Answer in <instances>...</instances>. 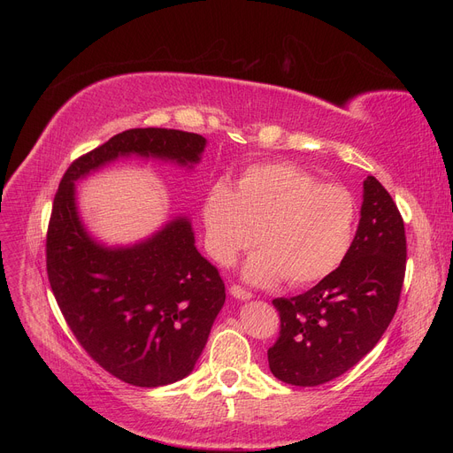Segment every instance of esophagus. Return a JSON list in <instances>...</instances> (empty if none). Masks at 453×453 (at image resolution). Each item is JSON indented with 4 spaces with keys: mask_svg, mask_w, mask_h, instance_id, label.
<instances>
[{
    "mask_svg": "<svg viewBox=\"0 0 453 453\" xmlns=\"http://www.w3.org/2000/svg\"><path fill=\"white\" fill-rule=\"evenodd\" d=\"M229 292H231V296H233V297L241 299V301H248V299H251V297H253V294H251V292H248L246 288L239 287V284H233V287L229 288Z\"/></svg>",
    "mask_w": 453,
    "mask_h": 453,
    "instance_id": "1",
    "label": "esophagus"
}]
</instances>
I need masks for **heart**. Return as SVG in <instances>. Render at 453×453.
I'll list each match as a JSON object with an SVG mask.
<instances>
[{"label": "heart", "instance_id": "b5f03b06", "mask_svg": "<svg viewBox=\"0 0 453 453\" xmlns=\"http://www.w3.org/2000/svg\"><path fill=\"white\" fill-rule=\"evenodd\" d=\"M356 202L343 185L319 183L292 163H255L236 190L214 183L203 200L205 246L222 266L257 242L263 248L244 266L260 287L287 279L304 288L334 273L349 255Z\"/></svg>", "mask_w": 453, "mask_h": 453}]
</instances>
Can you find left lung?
Wrapping results in <instances>:
<instances>
[{
	"label": "left lung",
	"mask_w": 453,
	"mask_h": 453,
	"mask_svg": "<svg viewBox=\"0 0 453 453\" xmlns=\"http://www.w3.org/2000/svg\"><path fill=\"white\" fill-rule=\"evenodd\" d=\"M358 231L343 265L314 288L277 297L280 318L268 364L284 384L312 388L358 364L389 326L406 273V229L391 195L364 181Z\"/></svg>",
	"instance_id": "obj_1"
}]
</instances>
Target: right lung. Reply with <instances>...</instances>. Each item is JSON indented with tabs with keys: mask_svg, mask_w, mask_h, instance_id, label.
I'll return each mask as SVG.
<instances>
[{
	"mask_svg": "<svg viewBox=\"0 0 453 453\" xmlns=\"http://www.w3.org/2000/svg\"><path fill=\"white\" fill-rule=\"evenodd\" d=\"M203 149L198 134L132 128L71 163L55 195L45 263L62 316L95 362L137 388L173 384L195 369L226 301L224 280L196 250L187 217L128 248L93 241L75 181L132 154L193 166Z\"/></svg>",
	"mask_w": 453,
	"mask_h": 453,
	"instance_id": "obj_1",
	"label": "right lung"
}]
</instances>
